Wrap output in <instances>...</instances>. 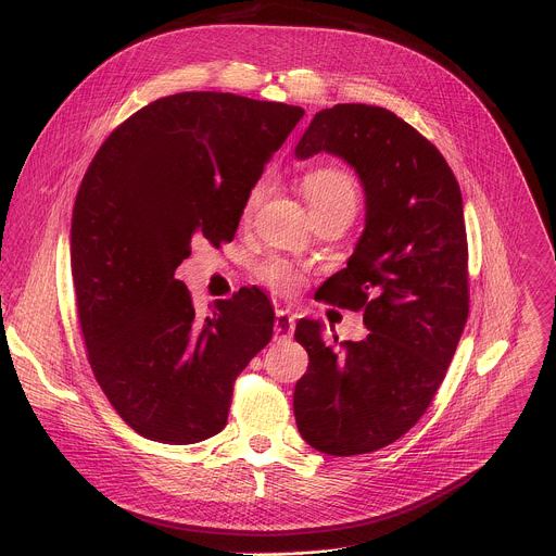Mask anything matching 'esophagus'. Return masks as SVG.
Masks as SVG:
<instances>
[{
	"mask_svg": "<svg viewBox=\"0 0 556 556\" xmlns=\"http://www.w3.org/2000/svg\"><path fill=\"white\" fill-rule=\"evenodd\" d=\"M294 334V316L288 309L275 314V339H290Z\"/></svg>",
	"mask_w": 556,
	"mask_h": 556,
	"instance_id": "obj_1",
	"label": "esophagus"
}]
</instances>
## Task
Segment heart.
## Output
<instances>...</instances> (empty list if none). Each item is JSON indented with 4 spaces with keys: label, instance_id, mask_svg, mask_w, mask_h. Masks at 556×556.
<instances>
[{
    "label": "heart",
    "instance_id": "b5f03b06",
    "mask_svg": "<svg viewBox=\"0 0 556 556\" xmlns=\"http://www.w3.org/2000/svg\"><path fill=\"white\" fill-rule=\"evenodd\" d=\"M266 189H268L266 180H260L257 185H253L244 202V217L255 213V208L262 204L266 195ZM303 193L307 198L312 215L326 213V211H339V208H356L358 204V185L354 176L332 165L309 169L303 176ZM257 275L262 283H266L277 294H294L305 283L303 273L281 257H273L264 262L257 268Z\"/></svg>",
    "mask_w": 556,
    "mask_h": 556
}]
</instances>
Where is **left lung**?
Wrapping results in <instances>:
<instances>
[{"label":"left lung","instance_id":"1","mask_svg":"<svg viewBox=\"0 0 556 556\" xmlns=\"http://www.w3.org/2000/svg\"><path fill=\"white\" fill-rule=\"evenodd\" d=\"M319 151L358 174L367 208L348 268L319 292L363 309L369 334L339 354L319 324H296L309 363L294 387V418L312 448L361 455L403 438L446 376L468 319L464 208L444 155L384 108L341 103L314 114L294 155Z\"/></svg>","mask_w":556,"mask_h":556}]
</instances>
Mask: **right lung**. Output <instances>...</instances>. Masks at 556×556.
I'll return each instance as SVG.
<instances>
[{"label":"right lung","mask_w":556,"mask_h":556,"mask_svg":"<svg viewBox=\"0 0 556 556\" xmlns=\"http://www.w3.org/2000/svg\"><path fill=\"white\" fill-rule=\"evenodd\" d=\"M301 118L296 105L224 92L157 99L108 136L78 187L70 260L88 361L147 440L219 433L235 378L273 339L260 288L200 316L176 268L193 237L232 240L249 191Z\"/></svg>","instance_id":"right-lung-1"}]
</instances>
